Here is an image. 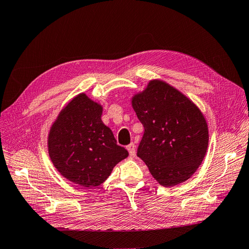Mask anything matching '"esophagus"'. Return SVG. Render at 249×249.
I'll return each instance as SVG.
<instances>
[{
    "label": "esophagus",
    "mask_w": 249,
    "mask_h": 249,
    "mask_svg": "<svg viewBox=\"0 0 249 249\" xmlns=\"http://www.w3.org/2000/svg\"><path fill=\"white\" fill-rule=\"evenodd\" d=\"M126 149L127 152H129L130 156L131 157H134L135 156V153H136V146H135L134 143H131V144H129L126 146Z\"/></svg>",
    "instance_id": "1"
}]
</instances>
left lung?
<instances>
[{"mask_svg":"<svg viewBox=\"0 0 249 249\" xmlns=\"http://www.w3.org/2000/svg\"><path fill=\"white\" fill-rule=\"evenodd\" d=\"M132 106L144 127L137 156L158 183L172 187L197 170L206 156V118L191 100L161 80L149 81L132 97Z\"/></svg>","mask_w":249,"mask_h":249,"instance_id":"8db88e82","label":"left lung"}]
</instances>
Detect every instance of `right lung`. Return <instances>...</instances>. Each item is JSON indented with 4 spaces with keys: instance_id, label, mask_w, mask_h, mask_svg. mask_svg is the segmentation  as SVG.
Masks as SVG:
<instances>
[{
    "instance_id": "1",
    "label": "right lung",
    "mask_w": 249,
    "mask_h": 249,
    "mask_svg": "<svg viewBox=\"0 0 249 249\" xmlns=\"http://www.w3.org/2000/svg\"><path fill=\"white\" fill-rule=\"evenodd\" d=\"M103 107L80 93L60 111L48 138L51 160L61 176L84 188L100 186L129 156L102 122Z\"/></svg>"
}]
</instances>
